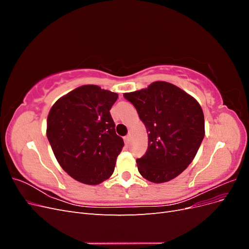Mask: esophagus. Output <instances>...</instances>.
Returning a JSON list of instances; mask_svg holds the SVG:
<instances>
[{"label":"esophagus","instance_id":"esophagus-1","mask_svg":"<svg viewBox=\"0 0 249 249\" xmlns=\"http://www.w3.org/2000/svg\"><path fill=\"white\" fill-rule=\"evenodd\" d=\"M124 140L125 145H129L130 144V141H131V136H130V135H127V136L124 137Z\"/></svg>","mask_w":249,"mask_h":249}]
</instances>
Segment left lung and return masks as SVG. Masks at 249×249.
I'll return each mask as SVG.
<instances>
[{"label": "left lung", "mask_w": 249, "mask_h": 249, "mask_svg": "<svg viewBox=\"0 0 249 249\" xmlns=\"http://www.w3.org/2000/svg\"><path fill=\"white\" fill-rule=\"evenodd\" d=\"M124 96L136 108L148 132L146 153L136 160L140 175L157 184L177 178L193 161L205 137L200 105L164 81Z\"/></svg>", "instance_id": "obj_1"}]
</instances>
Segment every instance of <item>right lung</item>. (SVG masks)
<instances>
[{
    "label": "right lung",
    "mask_w": 249,
    "mask_h": 249,
    "mask_svg": "<svg viewBox=\"0 0 249 249\" xmlns=\"http://www.w3.org/2000/svg\"><path fill=\"white\" fill-rule=\"evenodd\" d=\"M118 94L83 85L53 105L47 136L60 166L78 182L99 185L115 168L124 140L116 135L110 109Z\"/></svg>",
    "instance_id": "add662e5"
}]
</instances>
